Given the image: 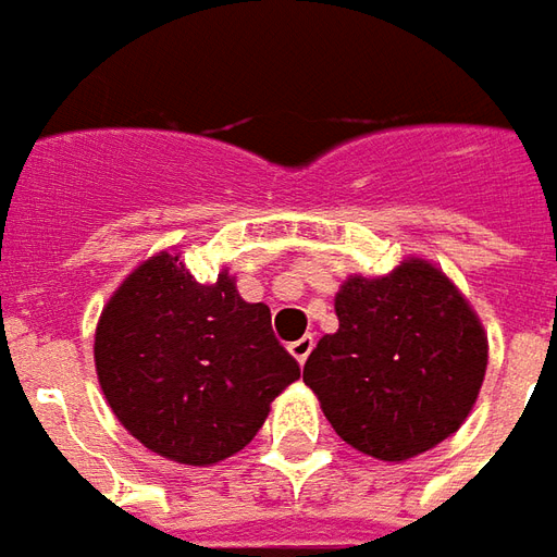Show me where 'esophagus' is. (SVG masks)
<instances>
[{
    "label": "esophagus",
    "mask_w": 557,
    "mask_h": 557,
    "mask_svg": "<svg viewBox=\"0 0 557 557\" xmlns=\"http://www.w3.org/2000/svg\"><path fill=\"white\" fill-rule=\"evenodd\" d=\"M313 334H305V337H298V341H292L289 344V352L298 359V364H305L307 356H310V349H313Z\"/></svg>",
    "instance_id": "obj_1"
}]
</instances>
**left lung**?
I'll use <instances>...</instances> for the list:
<instances>
[{"mask_svg": "<svg viewBox=\"0 0 557 557\" xmlns=\"http://www.w3.org/2000/svg\"><path fill=\"white\" fill-rule=\"evenodd\" d=\"M341 329L305 361L337 437L383 461L446 441L480 395L488 344L476 313L437 268L410 259L388 277H349Z\"/></svg>", "mask_w": 557, "mask_h": 557, "instance_id": "left-lung-1", "label": "left lung"}]
</instances>
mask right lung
I'll return each instance as SVG.
<instances>
[{"instance_id":"1","label":"right lung","mask_w":557,"mask_h":557,"mask_svg":"<svg viewBox=\"0 0 557 557\" xmlns=\"http://www.w3.org/2000/svg\"><path fill=\"white\" fill-rule=\"evenodd\" d=\"M96 371L132 437L181 465L240 453L301 376L265 305H247L228 274L201 283L171 252L132 271L108 301Z\"/></svg>"}]
</instances>
